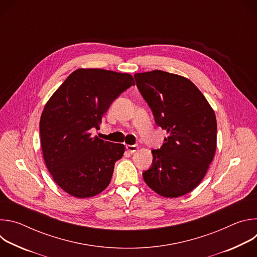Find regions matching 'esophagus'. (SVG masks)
<instances>
[{
    "label": "esophagus",
    "mask_w": 257,
    "mask_h": 257,
    "mask_svg": "<svg viewBox=\"0 0 257 257\" xmlns=\"http://www.w3.org/2000/svg\"><path fill=\"white\" fill-rule=\"evenodd\" d=\"M138 149V145L134 144V145H130V144H127L126 145V150L129 152V153H135Z\"/></svg>",
    "instance_id": "34e87169"
}]
</instances>
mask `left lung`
I'll use <instances>...</instances> for the list:
<instances>
[{
	"label": "left lung",
	"mask_w": 257,
	"mask_h": 257,
	"mask_svg": "<svg viewBox=\"0 0 257 257\" xmlns=\"http://www.w3.org/2000/svg\"><path fill=\"white\" fill-rule=\"evenodd\" d=\"M136 85L158 126L168 136L154 150L152 167L142 173L150 188L175 198L196 188L216 149V119L201 91L187 78L161 70L136 73Z\"/></svg>",
	"instance_id": "left-lung-1"
}]
</instances>
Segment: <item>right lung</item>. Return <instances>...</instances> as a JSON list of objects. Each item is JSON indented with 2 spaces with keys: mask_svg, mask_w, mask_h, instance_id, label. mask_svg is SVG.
Here are the masks:
<instances>
[{
  "mask_svg": "<svg viewBox=\"0 0 257 257\" xmlns=\"http://www.w3.org/2000/svg\"><path fill=\"white\" fill-rule=\"evenodd\" d=\"M127 73L77 69L45 105L40 122L44 160L54 181L68 194L92 197L111 182L125 146L92 137L111 103L134 85Z\"/></svg>",
  "mask_w": 257,
  "mask_h": 257,
  "instance_id": "1",
  "label": "right lung"
}]
</instances>
